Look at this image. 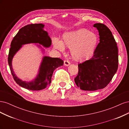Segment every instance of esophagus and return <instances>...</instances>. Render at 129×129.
<instances>
[{"instance_id":"1","label":"esophagus","mask_w":129,"mask_h":129,"mask_svg":"<svg viewBox=\"0 0 129 129\" xmlns=\"http://www.w3.org/2000/svg\"><path fill=\"white\" fill-rule=\"evenodd\" d=\"M70 64H71V63H70V62L68 60H64V65L65 66H68Z\"/></svg>"}]
</instances>
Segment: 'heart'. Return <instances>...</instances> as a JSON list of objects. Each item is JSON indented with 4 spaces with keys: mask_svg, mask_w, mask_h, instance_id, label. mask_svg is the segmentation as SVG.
<instances>
[{
    "mask_svg": "<svg viewBox=\"0 0 129 129\" xmlns=\"http://www.w3.org/2000/svg\"><path fill=\"white\" fill-rule=\"evenodd\" d=\"M97 35L87 29L81 28L64 33L61 41L54 38V47L63 53L64 47L70 49L72 57L76 61L87 60L93 55L99 45Z\"/></svg>",
    "mask_w": 129,
    "mask_h": 129,
    "instance_id": "heart-1",
    "label": "heart"
}]
</instances>
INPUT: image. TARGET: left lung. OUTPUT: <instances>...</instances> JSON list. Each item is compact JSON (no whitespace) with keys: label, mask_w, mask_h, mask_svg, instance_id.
Listing matches in <instances>:
<instances>
[{"label":"left lung","mask_w":129,"mask_h":129,"mask_svg":"<svg viewBox=\"0 0 129 129\" xmlns=\"http://www.w3.org/2000/svg\"><path fill=\"white\" fill-rule=\"evenodd\" d=\"M98 30L100 42L91 58L78 64L79 73L74 79L77 86L85 91L105 88L118 69V48L111 30L105 25H93Z\"/></svg>","instance_id":"8db88e82"}]
</instances>
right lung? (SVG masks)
<instances>
[{"label":"right lung","instance_id":"right-lung-1","mask_svg":"<svg viewBox=\"0 0 129 129\" xmlns=\"http://www.w3.org/2000/svg\"><path fill=\"white\" fill-rule=\"evenodd\" d=\"M45 25L42 24L27 25L19 30L11 44L9 50L8 62L13 79L20 86L30 90H40L47 87L51 82L53 72L56 68L63 66V61L60 58L43 57L39 69L37 76L29 82L21 80L15 75L12 68V62L15 54L22 47V45L29 44H36L44 51L40 45L45 48H49L52 45L51 39L48 32L44 29Z\"/></svg>","mask_w":129,"mask_h":129}]
</instances>
